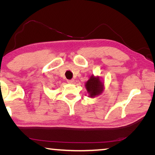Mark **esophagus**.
I'll use <instances>...</instances> for the list:
<instances>
[{
    "mask_svg": "<svg viewBox=\"0 0 155 155\" xmlns=\"http://www.w3.org/2000/svg\"><path fill=\"white\" fill-rule=\"evenodd\" d=\"M68 83L70 84H74V80L71 79V80H68Z\"/></svg>",
    "mask_w": 155,
    "mask_h": 155,
    "instance_id": "34e87169",
    "label": "esophagus"
}]
</instances>
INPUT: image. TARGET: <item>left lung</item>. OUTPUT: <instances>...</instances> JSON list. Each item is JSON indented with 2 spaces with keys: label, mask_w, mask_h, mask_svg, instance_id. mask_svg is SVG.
Returning <instances> with one entry per match:
<instances>
[{
  "label": "left lung",
  "mask_w": 155,
  "mask_h": 155,
  "mask_svg": "<svg viewBox=\"0 0 155 155\" xmlns=\"http://www.w3.org/2000/svg\"><path fill=\"white\" fill-rule=\"evenodd\" d=\"M85 88L87 91L88 97L95 98L103 94L104 90V85L103 81L98 76L91 75L89 80L86 81Z\"/></svg>",
  "instance_id": "1"
}]
</instances>
